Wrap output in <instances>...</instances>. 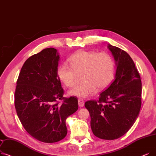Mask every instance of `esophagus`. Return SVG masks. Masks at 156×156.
<instances>
[{
  "instance_id": "34e87169",
  "label": "esophagus",
  "mask_w": 156,
  "mask_h": 156,
  "mask_svg": "<svg viewBox=\"0 0 156 156\" xmlns=\"http://www.w3.org/2000/svg\"><path fill=\"white\" fill-rule=\"evenodd\" d=\"M85 102L82 99H78V105L80 107H83L84 106Z\"/></svg>"
}]
</instances>
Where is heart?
I'll return each instance as SVG.
<instances>
[{
	"mask_svg": "<svg viewBox=\"0 0 156 156\" xmlns=\"http://www.w3.org/2000/svg\"><path fill=\"white\" fill-rule=\"evenodd\" d=\"M71 66L63 64L57 69L61 82L67 87L76 84L78 75L82 74L83 82L71 89V96L85 98L94 94L98 89H103L112 81L115 64L112 57L107 53L85 50L78 51L69 58Z\"/></svg>",
	"mask_w": 156,
	"mask_h": 156,
	"instance_id": "obj_1",
	"label": "heart"
}]
</instances>
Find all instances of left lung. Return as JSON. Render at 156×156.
<instances>
[{"instance_id": "left-lung-1", "label": "left lung", "mask_w": 156, "mask_h": 156, "mask_svg": "<svg viewBox=\"0 0 156 156\" xmlns=\"http://www.w3.org/2000/svg\"><path fill=\"white\" fill-rule=\"evenodd\" d=\"M108 47L116 62L115 79L98 101H88L85 106L94 134L112 140L123 136L136 121L141 106V81L129 55L118 47Z\"/></svg>"}]
</instances>
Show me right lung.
<instances>
[{
	"label": "right lung",
	"instance_id": "right-lung-1",
	"mask_svg": "<svg viewBox=\"0 0 156 156\" xmlns=\"http://www.w3.org/2000/svg\"><path fill=\"white\" fill-rule=\"evenodd\" d=\"M59 60L56 49L43 50L26 60L16 82L15 106L18 117L30 135L44 143L66 137V120L78 108L76 97H63L57 74ZM58 100L63 101L61 104Z\"/></svg>",
	"mask_w": 156,
	"mask_h": 156
}]
</instances>
